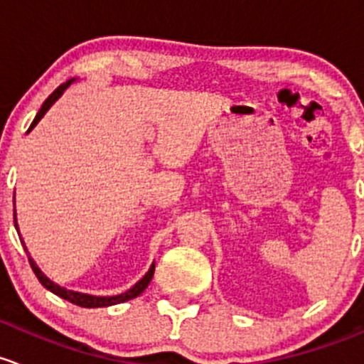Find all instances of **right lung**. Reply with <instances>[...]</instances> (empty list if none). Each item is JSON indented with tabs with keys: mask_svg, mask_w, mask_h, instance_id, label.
<instances>
[{
	"mask_svg": "<svg viewBox=\"0 0 364 364\" xmlns=\"http://www.w3.org/2000/svg\"><path fill=\"white\" fill-rule=\"evenodd\" d=\"M71 82H73V80H70V82H66V84H61V85H59V87L55 89V91L52 92V95L48 96L47 100L43 101L42 108H40V112H38V114H36L35 121L31 122V126H29V129H28V131H31L33 127H35L36 124H38V121H40V119L43 117L45 112H47L48 108H50L52 105H54L55 101H58L59 96H61L63 92H65V89L68 87V85L71 84ZM14 223H15V210H14ZM15 228H17V224H15ZM17 231H18V228H17ZM21 242H22V238H21ZM22 243H24V242H22ZM24 250H28V249H26V245H24ZM28 259H29V264H31L33 272H35L36 279L40 280V284H42V286L45 287V289H48V291H50V293L58 294L59 298L66 299V301L73 303V305L84 306V309H98V306H110V305H117V303H122V301H127V299L136 298V296H140L141 293H144L145 289H147V286H149V284H151L152 277H154V268H156V264H152L151 268H149V272L145 273L144 279L138 280V282L134 284V286L131 287L129 291H126V293L117 294V296H91V294L75 293V291L65 289V287L58 286V284H54V282H52V280H48L47 277L43 275L42 269H40L38 266L35 264V261H33L31 257H29V254H28Z\"/></svg>",
	"mask_w": 364,
	"mask_h": 364,
	"instance_id": "obj_1",
	"label": "right lung"
}]
</instances>
